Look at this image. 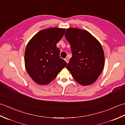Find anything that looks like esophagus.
<instances>
[{"mask_svg":"<svg viewBox=\"0 0 125 125\" xmlns=\"http://www.w3.org/2000/svg\"><path fill=\"white\" fill-rule=\"evenodd\" d=\"M64 60H65V61L66 62H67V63H68V62H69V59H68V58H65Z\"/></svg>","mask_w":125,"mask_h":125,"instance_id":"1","label":"esophagus"}]
</instances>
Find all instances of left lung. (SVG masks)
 Masks as SVG:
<instances>
[{
	"mask_svg": "<svg viewBox=\"0 0 125 125\" xmlns=\"http://www.w3.org/2000/svg\"><path fill=\"white\" fill-rule=\"evenodd\" d=\"M64 35L71 45L73 55L66 68L79 84L85 86L94 83L104 67L102 45L85 30L69 28Z\"/></svg>",
	"mask_w": 125,
	"mask_h": 125,
	"instance_id": "8db88e82",
	"label": "left lung"
}]
</instances>
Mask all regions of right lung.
<instances>
[{"label": "right lung", "instance_id": "1", "mask_svg": "<svg viewBox=\"0 0 125 125\" xmlns=\"http://www.w3.org/2000/svg\"><path fill=\"white\" fill-rule=\"evenodd\" d=\"M65 30L56 27L41 30L30 40L26 46V69L38 84L49 83L67 64L60 57V50L56 46L64 35Z\"/></svg>", "mask_w": 125, "mask_h": 125}]
</instances>
